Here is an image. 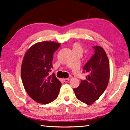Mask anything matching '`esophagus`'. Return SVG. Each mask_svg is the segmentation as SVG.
<instances>
[{
	"instance_id": "obj_1",
	"label": "esophagus",
	"mask_w": 130,
	"mask_h": 130,
	"mask_svg": "<svg viewBox=\"0 0 130 130\" xmlns=\"http://www.w3.org/2000/svg\"><path fill=\"white\" fill-rule=\"evenodd\" d=\"M69 80V78H65V79H63V81H64L65 83L68 82Z\"/></svg>"
}]
</instances>
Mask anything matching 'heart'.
<instances>
[{
	"mask_svg": "<svg viewBox=\"0 0 130 130\" xmlns=\"http://www.w3.org/2000/svg\"><path fill=\"white\" fill-rule=\"evenodd\" d=\"M73 51H78L80 53L83 52V48L82 45L78 43H74L72 45Z\"/></svg>",
	"mask_w": 130,
	"mask_h": 130,
	"instance_id": "obj_1",
	"label": "heart"
}]
</instances>
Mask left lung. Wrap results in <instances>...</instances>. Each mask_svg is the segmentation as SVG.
I'll return each instance as SVG.
<instances>
[{
    "instance_id": "8db88e82",
    "label": "left lung",
    "mask_w": 130,
    "mask_h": 130,
    "mask_svg": "<svg viewBox=\"0 0 130 130\" xmlns=\"http://www.w3.org/2000/svg\"><path fill=\"white\" fill-rule=\"evenodd\" d=\"M95 53L83 67L87 74L79 87L74 88L75 96L81 102L90 105L102 95L107 87L109 78V59L102 47H93Z\"/></svg>"
}]
</instances>
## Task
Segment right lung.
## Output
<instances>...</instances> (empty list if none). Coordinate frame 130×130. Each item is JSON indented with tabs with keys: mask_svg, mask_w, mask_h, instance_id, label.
Instances as JSON below:
<instances>
[{
	"mask_svg": "<svg viewBox=\"0 0 130 130\" xmlns=\"http://www.w3.org/2000/svg\"><path fill=\"white\" fill-rule=\"evenodd\" d=\"M60 43L44 41L35 43L28 50L22 61V82L28 95L38 103L46 104L57 98L61 83L55 73L50 74L53 53Z\"/></svg>",
	"mask_w": 130,
	"mask_h": 130,
	"instance_id": "right-lung-1",
	"label": "right lung"
}]
</instances>
